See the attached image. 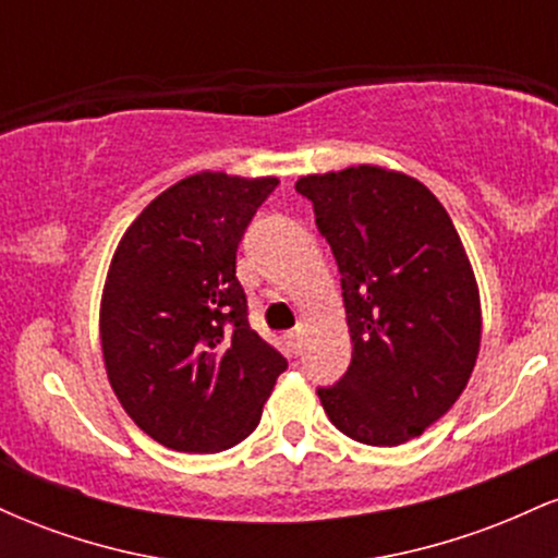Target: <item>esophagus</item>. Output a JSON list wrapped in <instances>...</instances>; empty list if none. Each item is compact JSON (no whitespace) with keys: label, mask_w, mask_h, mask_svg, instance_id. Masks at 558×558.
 <instances>
[{"label":"esophagus","mask_w":558,"mask_h":558,"mask_svg":"<svg viewBox=\"0 0 558 558\" xmlns=\"http://www.w3.org/2000/svg\"><path fill=\"white\" fill-rule=\"evenodd\" d=\"M286 338H288V343L293 345V349H301V328H293V330H288L286 332Z\"/></svg>","instance_id":"34e87169"}]
</instances>
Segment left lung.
<instances>
[{
  "label": "left lung",
  "instance_id": "left-lung-1",
  "mask_svg": "<svg viewBox=\"0 0 558 558\" xmlns=\"http://www.w3.org/2000/svg\"><path fill=\"white\" fill-rule=\"evenodd\" d=\"M341 272L351 364L317 388L332 425L399 446L444 417L480 351V293L444 204L373 165L299 178Z\"/></svg>",
  "mask_w": 558,
  "mask_h": 558
}]
</instances>
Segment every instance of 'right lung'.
<instances>
[{
	"instance_id": "add662e5",
	"label": "right lung",
	"mask_w": 558,
	"mask_h": 558,
	"mask_svg": "<svg viewBox=\"0 0 558 558\" xmlns=\"http://www.w3.org/2000/svg\"><path fill=\"white\" fill-rule=\"evenodd\" d=\"M278 178L196 172L125 230L101 296V351L123 409L157 444L213 453L254 433L288 362L248 325L235 252Z\"/></svg>"
}]
</instances>
